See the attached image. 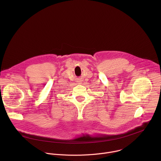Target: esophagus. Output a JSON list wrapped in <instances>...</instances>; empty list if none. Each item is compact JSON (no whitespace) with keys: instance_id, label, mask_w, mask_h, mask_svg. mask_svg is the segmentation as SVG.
<instances>
[{"instance_id":"esophagus-1","label":"esophagus","mask_w":161,"mask_h":161,"mask_svg":"<svg viewBox=\"0 0 161 161\" xmlns=\"http://www.w3.org/2000/svg\"><path fill=\"white\" fill-rule=\"evenodd\" d=\"M78 84H81V83H82V81H81V80H80V81H78Z\"/></svg>"}]
</instances>
